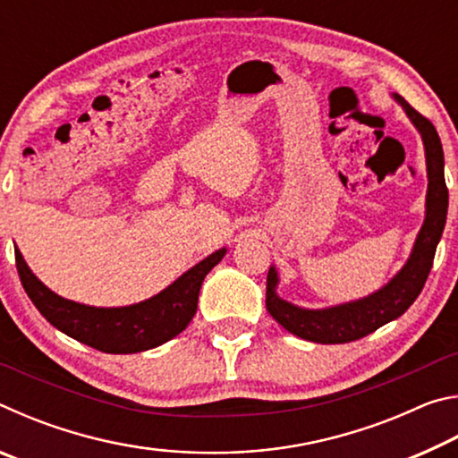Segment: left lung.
I'll use <instances>...</instances> for the list:
<instances>
[{
  "label": "left lung",
  "mask_w": 458,
  "mask_h": 458,
  "mask_svg": "<svg viewBox=\"0 0 458 458\" xmlns=\"http://www.w3.org/2000/svg\"><path fill=\"white\" fill-rule=\"evenodd\" d=\"M394 100L404 108L406 117L416 127L424 143L426 175V212L422 228L414 240L412 252L390 281L382 289L368 297L350 301L325 309H305L293 305L278 297V273L275 267L268 268L267 276V309L273 319L301 339L313 344H350L374 333L382 325L398 319L406 309L414 303L432 268L434 252L443 236L448 210V190L445 183V153L440 137L428 119L416 113L404 98L392 95Z\"/></svg>",
  "instance_id": "8db88e82"
}]
</instances>
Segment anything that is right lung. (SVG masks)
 <instances>
[{
	"label": "right lung",
	"instance_id": "obj_1",
	"mask_svg": "<svg viewBox=\"0 0 458 458\" xmlns=\"http://www.w3.org/2000/svg\"><path fill=\"white\" fill-rule=\"evenodd\" d=\"M224 254L226 248H220L161 293L127 307H92L60 297L30 270L18 246L15 267L28 297L54 327L98 352L137 353L165 344L188 327L196 315L201 283Z\"/></svg>",
	"mask_w": 458,
	"mask_h": 458
}]
</instances>
